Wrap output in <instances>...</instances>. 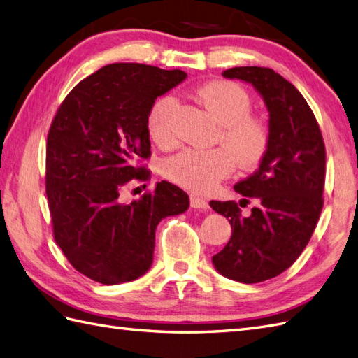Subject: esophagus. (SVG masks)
<instances>
[{
  "mask_svg": "<svg viewBox=\"0 0 358 358\" xmlns=\"http://www.w3.org/2000/svg\"><path fill=\"white\" fill-rule=\"evenodd\" d=\"M191 206L195 209H200V210H208L209 209V203L201 199L199 195H191Z\"/></svg>",
  "mask_w": 358,
  "mask_h": 358,
  "instance_id": "1",
  "label": "esophagus"
}]
</instances>
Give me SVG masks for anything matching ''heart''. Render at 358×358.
<instances>
[{
  "label": "heart",
  "instance_id": "b5f03b06",
  "mask_svg": "<svg viewBox=\"0 0 358 358\" xmlns=\"http://www.w3.org/2000/svg\"><path fill=\"white\" fill-rule=\"evenodd\" d=\"M196 98L220 124L224 148L186 149L164 159L163 173L173 183L196 192L214 187L229 175L235 159L243 167L260 163L269 148V129L250 113L252 98L237 83L217 80L196 89ZM177 98L163 95L150 104L146 127L150 140L167 149L177 143L173 115Z\"/></svg>",
  "mask_w": 358,
  "mask_h": 358
}]
</instances>
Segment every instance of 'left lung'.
<instances>
[{
	"mask_svg": "<svg viewBox=\"0 0 358 358\" xmlns=\"http://www.w3.org/2000/svg\"><path fill=\"white\" fill-rule=\"evenodd\" d=\"M224 78L250 83L269 110V148L258 169L234 186L257 204L245 217L235 201H210L232 226L227 245L212 257L215 269L240 283H260L291 268L310 240L323 209L326 149L314 112L281 75L243 66Z\"/></svg>",
	"mask_w": 358,
	"mask_h": 358,
	"instance_id": "left-lung-1",
	"label": "left lung"
}]
</instances>
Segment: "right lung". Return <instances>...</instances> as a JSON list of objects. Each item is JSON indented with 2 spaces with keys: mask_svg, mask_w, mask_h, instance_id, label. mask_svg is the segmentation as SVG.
Masks as SVG:
<instances>
[{
  "mask_svg": "<svg viewBox=\"0 0 358 358\" xmlns=\"http://www.w3.org/2000/svg\"><path fill=\"white\" fill-rule=\"evenodd\" d=\"M187 75L113 63L80 81L59 106L45 146V195L53 238L75 269L103 285L132 281L154 260L155 229L189 208L178 186L162 181L123 203V189L146 181V117L157 96Z\"/></svg>",
  "mask_w": 358,
  "mask_h": 358,
  "instance_id": "1",
  "label": "right lung"
}]
</instances>
